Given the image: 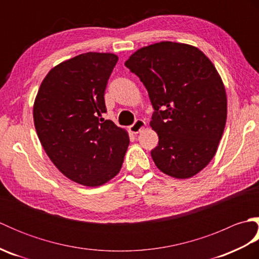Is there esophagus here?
I'll return each instance as SVG.
<instances>
[{
    "label": "esophagus",
    "mask_w": 259,
    "mask_h": 259,
    "mask_svg": "<svg viewBox=\"0 0 259 259\" xmlns=\"http://www.w3.org/2000/svg\"><path fill=\"white\" fill-rule=\"evenodd\" d=\"M145 126H146V122L144 120H137L134 124H131L129 126V130L133 134H139L142 129H145Z\"/></svg>",
    "instance_id": "1"
}]
</instances>
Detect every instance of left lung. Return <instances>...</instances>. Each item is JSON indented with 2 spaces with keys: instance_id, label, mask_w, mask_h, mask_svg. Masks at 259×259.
Wrapping results in <instances>:
<instances>
[{
  "instance_id": "8db88e82",
  "label": "left lung",
  "mask_w": 259,
  "mask_h": 259,
  "mask_svg": "<svg viewBox=\"0 0 259 259\" xmlns=\"http://www.w3.org/2000/svg\"><path fill=\"white\" fill-rule=\"evenodd\" d=\"M124 65L139 76L155 110L156 166L178 179L199 172L216 153L227 118L226 91L212 62L195 47L164 41L139 49Z\"/></svg>"
}]
</instances>
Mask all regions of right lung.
<instances>
[{"instance_id":"1","label":"right lung","mask_w":259,"mask_h":259,"mask_svg":"<svg viewBox=\"0 0 259 259\" xmlns=\"http://www.w3.org/2000/svg\"><path fill=\"white\" fill-rule=\"evenodd\" d=\"M118 57L88 52L50 70L33 106V119L43 149L60 171L74 183L98 187L121 166L129 136L104 120L108 80Z\"/></svg>"}]
</instances>
